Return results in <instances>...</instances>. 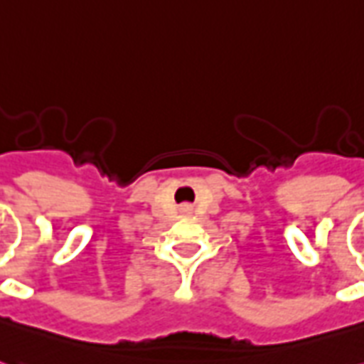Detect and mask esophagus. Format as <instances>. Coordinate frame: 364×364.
I'll return each mask as SVG.
<instances>
[{
    "instance_id": "obj_1",
    "label": "esophagus",
    "mask_w": 364,
    "mask_h": 364,
    "mask_svg": "<svg viewBox=\"0 0 364 364\" xmlns=\"http://www.w3.org/2000/svg\"><path fill=\"white\" fill-rule=\"evenodd\" d=\"M181 210L183 213H191V210H193V207H191V205H183Z\"/></svg>"
}]
</instances>
